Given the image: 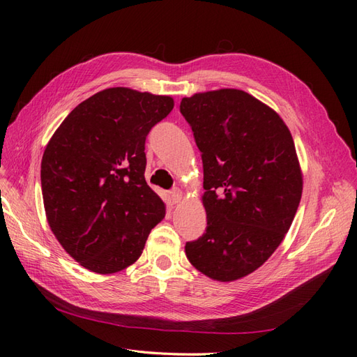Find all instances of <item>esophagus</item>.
<instances>
[{
  "mask_svg": "<svg viewBox=\"0 0 357 357\" xmlns=\"http://www.w3.org/2000/svg\"><path fill=\"white\" fill-rule=\"evenodd\" d=\"M181 198H183V192L180 189H172L171 190V199H172V202L178 204L181 201Z\"/></svg>",
  "mask_w": 357,
  "mask_h": 357,
  "instance_id": "esophagus-1",
  "label": "esophagus"
}]
</instances>
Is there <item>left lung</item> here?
I'll use <instances>...</instances> for the list:
<instances>
[{
  "label": "left lung",
  "mask_w": 357,
  "mask_h": 357,
  "mask_svg": "<svg viewBox=\"0 0 357 357\" xmlns=\"http://www.w3.org/2000/svg\"><path fill=\"white\" fill-rule=\"evenodd\" d=\"M180 113L201 152L207 211L186 256L202 274L232 282L261 266L294 222L302 193L294 138L274 110L238 89L183 98Z\"/></svg>",
  "instance_id": "obj_1"
}]
</instances>
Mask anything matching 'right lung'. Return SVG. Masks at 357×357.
Masks as SVG:
<instances>
[{
	"mask_svg": "<svg viewBox=\"0 0 357 357\" xmlns=\"http://www.w3.org/2000/svg\"><path fill=\"white\" fill-rule=\"evenodd\" d=\"M174 107L169 96L110 88L80 102L41 160L47 222L61 245L98 274L142 256L165 205L147 185L146 138Z\"/></svg>",
	"mask_w": 357,
	"mask_h": 357,
	"instance_id": "right-lung-1",
	"label": "right lung"
}]
</instances>
